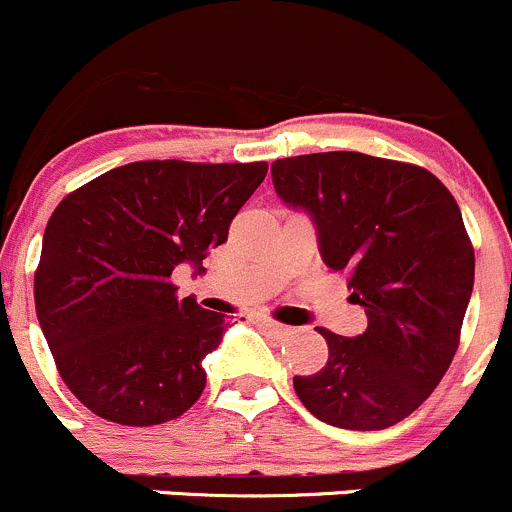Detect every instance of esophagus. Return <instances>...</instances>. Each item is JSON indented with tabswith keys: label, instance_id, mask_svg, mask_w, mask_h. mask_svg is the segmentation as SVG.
<instances>
[{
	"label": "esophagus",
	"instance_id": "obj_1",
	"mask_svg": "<svg viewBox=\"0 0 512 512\" xmlns=\"http://www.w3.org/2000/svg\"><path fill=\"white\" fill-rule=\"evenodd\" d=\"M258 323H261V326L266 328L268 333H273V336H278V338H286V336H291V328H288V326H283V323H276V321H271V318H258Z\"/></svg>",
	"mask_w": 512,
	"mask_h": 512
}]
</instances>
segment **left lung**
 I'll use <instances>...</instances> for the list:
<instances>
[{"mask_svg": "<svg viewBox=\"0 0 512 512\" xmlns=\"http://www.w3.org/2000/svg\"><path fill=\"white\" fill-rule=\"evenodd\" d=\"M273 189L311 216L323 263L348 276L368 328H318L328 361L293 376L303 406L336 428L383 430L435 391L458 351L475 254L450 191L421 166L358 151L271 164Z\"/></svg>", "mask_w": 512, "mask_h": 512, "instance_id": "obj_1", "label": "left lung"}]
</instances>
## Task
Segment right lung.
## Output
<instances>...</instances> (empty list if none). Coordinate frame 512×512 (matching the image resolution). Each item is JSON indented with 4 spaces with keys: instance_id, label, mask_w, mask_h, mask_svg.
Segmentation results:
<instances>
[{
    "instance_id": "right-lung-1",
    "label": "right lung",
    "mask_w": 512,
    "mask_h": 512,
    "mask_svg": "<svg viewBox=\"0 0 512 512\" xmlns=\"http://www.w3.org/2000/svg\"><path fill=\"white\" fill-rule=\"evenodd\" d=\"M266 161H134L96 176L54 209L34 303L69 391L121 426H159L189 411L206 386L226 316L176 298L171 271L201 266L229 239Z\"/></svg>"
}]
</instances>
